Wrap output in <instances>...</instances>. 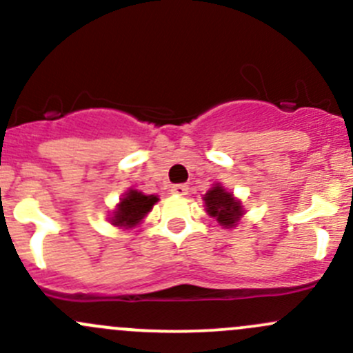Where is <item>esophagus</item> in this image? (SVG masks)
Wrapping results in <instances>:
<instances>
[{"label":"esophagus","mask_w":353,"mask_h":353,"mask_svg":"<svg viewBox=\"0 0 353 353\" xmlns=\"http://www.w3.org/2000/svg\"><path fill=\"white\" fill-rule=\"evenodd\" d=\"M170 191H172V194H176V196H186V194L190 193V188H188L186 184H174V186L170 188Z\"/></svg>","instance_id":"1"}]
</instances>
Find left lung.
I'll return each mask as SVG.
<instances>
[{
    "label": "left lung",
    "mask_w": 353,
    "mask_h": 353,
    "mask_svg": "<svg viewBox=\"0 0 353 353\" xmlns=\"http://www.w3.org/2000/svg\"><path fill=\"white\" fill-rule=\"evenodd\" d=\"M203 201L206 213L225 229L236 227L244 213L239 199L234 198V194L229 193L222 184H213L212 190L203 196Z\"/></svg>",
    "instance_id": "left-lung-1"
}]
</instances>
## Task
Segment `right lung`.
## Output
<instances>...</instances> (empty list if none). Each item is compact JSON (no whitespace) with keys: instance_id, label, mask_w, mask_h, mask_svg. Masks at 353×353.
Listing matches in <instances>:
<instances>
[{"instance_id":"obj_1","label":"right lung","mask_w":353,"mask_h":353,"mask_svg":"<svg viewBox=\"0 0 353 353\" xmlns=\"http://www.w3.org/2000/svg\"><path fill=\"white\" fill-rule=\"evenodd\" d=\"M157 201H159V198L155 194H143L137 190H130L121 198L119 205L112 212L110 223L116 227H124V229L137 227L147 216V213L154 208Z\"/></svg>"}]
</instances>
